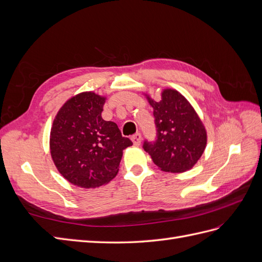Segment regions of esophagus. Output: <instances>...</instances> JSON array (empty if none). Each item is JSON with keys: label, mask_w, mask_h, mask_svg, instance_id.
<instances>
[{"label": "esophagus", "mask_w": 262, "mask_h": 262, "mask_svg": "<svg viewBox=\"0 0 262 262\" xmlns=\"http://www.w3.org/2000/svg\"><path fill=\"white\" fill-rule=\"evenodd\" d=\"M131 140H132V142H133V144L134 145H140L141 144V141H142V136H141V133H136V134H133L132 136V138H131Z\"/></svg>", "instance_id": "34e87169"}]
</instances>
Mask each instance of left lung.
<instances>
[{
  "mask_svg": "<svg viewBox=\"0 0 262 262\" xmlns=\"http://www.w3.org/2000/svg\"><path fill=\"white\" fill-rule=\"evenodd\" d=\"M145 96L154 109L157 133L155 142H144V150L163 171L191 169L207 146V130L201 119L176 90H164L160 100Z\"/></svg>",
  "mask_w": 262,
  "mask_h": 262,
  "instance_id": "8db88e82",
  "label": "left lung"
}]
</instances>
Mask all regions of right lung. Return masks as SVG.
Listing matches in <instances>:
<instances>
[{
  "instance_id": "right-lung-1",
  "label": "right lung",
  "mask_w": 262,
  "mask_h": 262,
  "mask_svg": "<svg viewBox=\"0 0 262 262\" xmlns=\"http://www.w3.org/2000/svg\"><path fill=\"white\" fill-rule=\"evenodd\" d=\"M106 97L83 92L70 98L55 116L50 153L59 172L82 188H96L114 179L122 150L132 142L118 125L101 118Z\"/></svg>"
}]
</instances>
